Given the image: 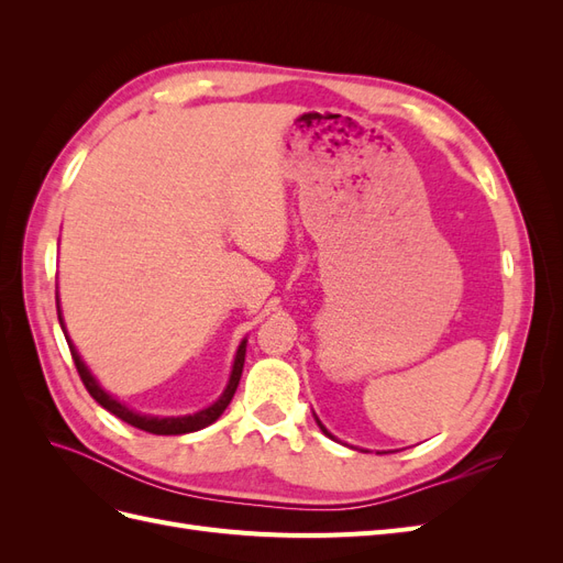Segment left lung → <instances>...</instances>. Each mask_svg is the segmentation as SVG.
I'll list each match as a JSON object with an SVG mask.
<instances>
[{"mask_svg": "<svg viewBox=\"0 0 563 563\" xmlns=\"http://www.w3.org/2000/svg\"><path fill=\"white\" fill-rule=\"evenodd\" d=\"M314 420H317V424H319V428H321V432H323V434H327V437H331V432H329L327 428H323V424L319 422V418H317V416H314ZM331 439H333V437H331Z\"/></svg>", "mask_w": 563, "mask_h": 563, "instance_id": "8db88e82", "label": "left lung"}]
</instances>
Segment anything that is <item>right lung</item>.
I'll use <instances>...</instances> for the list:
<instances>
[{"label":"right lung","instance_id":"add662e5","mask_svg":"<svg viewBox=\"0 0 563 563\" xmlns=\"http://www.w3.org/2000/svg\"><path fill=\"white\" fill-rule=\"evenodd\" d=\"M56 302H58V296H56ZM58 321H60V329L65 331V323H63V317H60V310H58ZM65 340L67 345H70V352H73V360H75V366H77V373L79 378L84 383V387L89 389V395L106 408V411H110L112 416L122 418L124 422L133 424V428L139 430H145L150 434H187V432H197V430H203L207 424L216 422L220 418V413L225 411L228 404L232 401L234 391H236V385H240V378H242V371H244V356H246V340H242L240 350H236V356H234V366H232V373H230V383L225 387L223 395H220V399L216 404H211L209 408H203V411L195 413V416H180V418H155V416H141L131 411V408H126L124 404H119L114 397H110L108 391L100 387L96 383V378L91 376V371L87 368V364L81 362L79 352L75 350V345L70 343V338H67V331H65Z\"/></svg>","mask_w":563,"mask_h":563}]
</instances>
